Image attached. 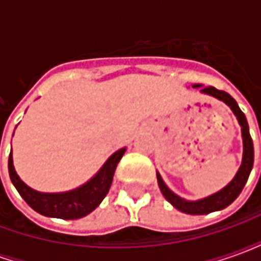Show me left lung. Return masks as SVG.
Returning <instances> with one entry per match:
<instances>
[{
    "instance_id": "1",
    "label": "left lung",
    "mask_w": 261,
    "mask_h": 261,
    "mask_svg": "<svg viewBox=\"0 0 261 261\" xmlns=\"http://www.w3.org/2000/svg\"><path fill=\"white\" fill-rule=\"evenodd\" d=\"M193 88H198L200 93L215 97V99H218L221 102H224L226 106H229V109L233 112L236 119H238V123L241 125L242 141H243L242 164L239 166L238 172H236V175L233 176V179L217 193H214L211 196L204 197V198H200V200H186L183 197L177 196L176 193L172 192L169 187L166 186V183L162 179V176L159 175V172H156V177H158V185L161 192H162L165 198L176 210H179V211L185 214H192V215H204V214H210L214 213V211L224 210V208H226L229 204L235 201L236 197L239 196L242 190H243V187H245L247 179H249V175L252 172L253 161H254V151H253V141L252 137H250V133H249L247 120L245 117L243 112L238 106L235 99L230 96L229 93H226L224 91H218L214 86L204 88L200 84H196V85H193Z\"/></svg>"
}]
</instances>
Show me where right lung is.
I'll return each mask as SVG.
<instances>
[{"label":"right lung","mask_w":261,"mask_h":261,"mask_svg":"<svg viewBox=\"0 0 261 261\" xmlns=\"http://www.w3.org/2000/svg\"><path fill=\"white\" fill-rule=\"evenodd\" d=\"M124 152L125 147L120 148L119 151L112 153L108 161L102 165V168L86 183L81 185L76 189L68 192L43 193L28 186L18 176L15 170L12 149H11L8 159L9 177L20 197L36 213L50 218L78 219L91 214L103 201V198L106 197L109 189L112 186L114 170Z\"/></svg>","instance_id":"1"}]
</instances>
